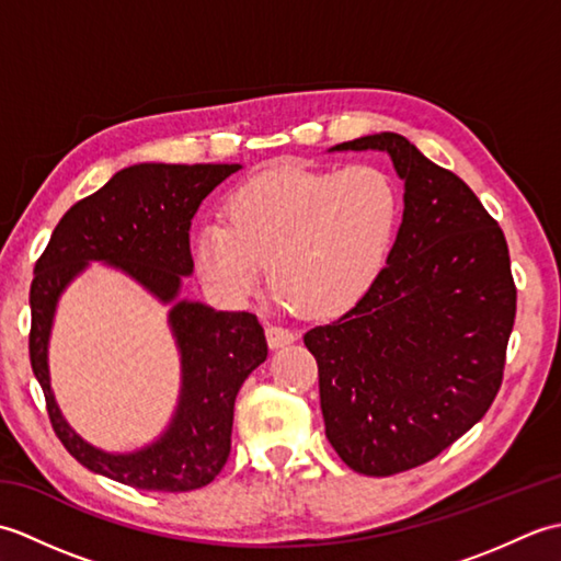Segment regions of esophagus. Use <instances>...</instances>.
<instances>
[{
	"instance_id": "1",
	"label": "esophagus",
	"mask_w": 561,
	"mask_h": 561,
	"mask_svg": "<svg viewBox=\"0 0 561 561\" xmlns=\"http://www.w3.org/2000/svg\"><path fill=\"white\" fill-rule=\"evenodd\" d=\"M265 335H267L270 350L287 347V344H291V342L296 340V332H291V330H284V328H277V325H267Z\"/></svg>"
}]
</instances>
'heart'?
I'll return each mask as SVG.
<instances>
[{"label": "heart", "instance_id": "1", "mask_svg": "<svg viewBox=\"0 0 561 561\" xmlns=\"http://www.w3.org/2000/svg\"><path fill=\"white\" fill-rule=\"evenodd\" d=\"M400 211L396 183L376 165H274L226 197V221L202 224L193 260L199 277L231 299L255 296L270 265L284 306L340 316L383 272Z\"/></svg>", "mask_w": 561, "mask_h": 561}]
</instances>
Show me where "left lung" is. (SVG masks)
Segmentation results:
<instances>
[{
  "instance_id": "obj_1",
  "label": "left lung",
  "mask_w": 561,
  "mask_h": 561,
  "mask_svg": "<svg viewBox=\"0 0 561 561\" xmlns=\"http://www.w3.org/2000/svg\"><path fill=\"white\" fill-rule=\"evenodd\" d=\"M328 151H383L402 224L364 299L304 335L325 436L354 472L388 478L436 458L502 386L516 318L506 238L478 195L396 133Z\"/></svg>"
}]
</instances>
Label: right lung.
I'll list each match as a JSON object with an SVG mask.
<instances>
[{
  "label": "right lung",
  "instance_id": "obj_1",
  "mask_svg": "<svg viewBox=\"0 0 561 561\" xmlns=\"http://www.w3.org/2000/svg\"><path fill=\"white\" fill-rule=\"evenodd\" d=\"M241 169V163L127 165L59 219L35 262L31 366L57 438L91 472L147 492H190L217 478L229 458L233 402L243 380L267 359L265 332L253 313L217 311L183 299L181 289L195 270L193 217L211 190ZM91 261L125 273L170 308L182 359V390L170 424L135 451L93 447L64 420L51 392L46 352L56 306Z\"/></svg>",
  "mask_w": 561,
  "mask_h": 561
}]
</instances>
